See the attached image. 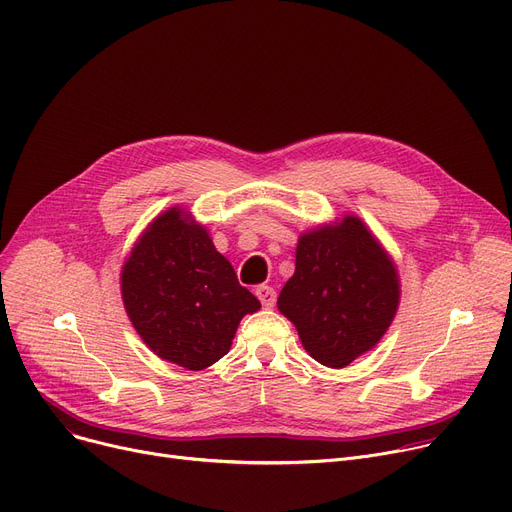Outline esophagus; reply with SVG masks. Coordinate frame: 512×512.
<instances>
[{
    "mask_svg": "<svg viewBox=\"0 0 512 512\" xmlns=\"http://www.w3.org/2000/svg\"><path fill=\"white\" fill-rule=\"evenodd\" d=\"M255 294L265 309H272L276 305V290L272 286L261 284L255 288Z\"/></svg>",
    "mask_w": 512,
    "mask_h": 512,
    "instance_id": "esophagus-1",
    "label": "esophagus"
}]
</instances>
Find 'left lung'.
<instances>
[{"mask_svg": "<svg viewBox=\"0 0 512 512\" xmlns=\"http://www.w3.org/2000/svg\"><path fill=\"white\" fill-rule=\"evenodd\" d=\"M396 267L353 215L301 236L297 270L278 309L299 330L305 351L344 367L380 342L398 307Z\"/></svg>", "mask_w": 512, "mask_h": 512, "instance_id": "left-lung-1", "label": "left lung"}]
</instances>
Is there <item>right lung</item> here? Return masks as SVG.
Returning <instances> with one entry per match:
<instances>
[{
    "mask_svg": "<svg viewBox=\"0 0 512 512\" xmlns=\"http://www.w3.org/2000/svg\"><path fill=\"white\" fill-rule=\"evenodd\" d=\"M122 299L151 351L193 371L222 359L240 319L261 307L205 228L178 207L155 218L134 245L122 267Z\"/></svg>",
    "mask_w": 512,
    "mask_h": 512,
    "instance_id": "right-lung-1",
    "label": "right lung"
}]
</instances>
